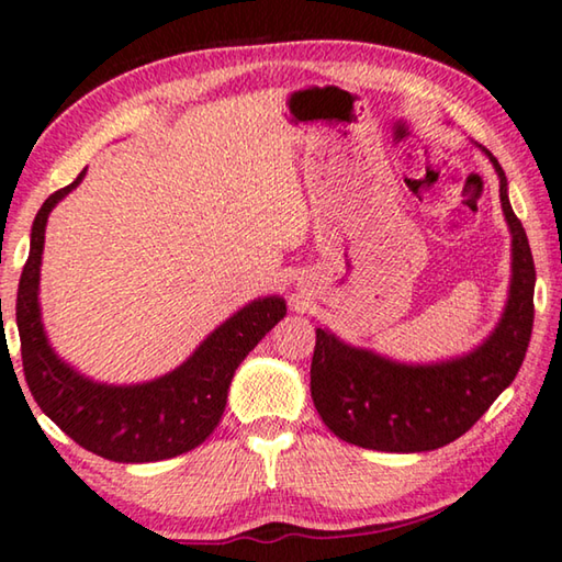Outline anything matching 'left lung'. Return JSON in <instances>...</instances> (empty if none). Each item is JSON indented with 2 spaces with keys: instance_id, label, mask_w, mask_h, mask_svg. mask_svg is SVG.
Here are the masks:
<instances>
[{
  "instance_id": "8db88e82",
  "label": "left lung",
  "mask_w": 562,
  "mask_h": 562,
  "mask_svg": "<svg viewBox=\"0 0 562 562\" xmlns=\"http://www.w3.org/2000/svg\"><path fill=\"white\" fill-rule=\"evenodd\" d=\"M477 147L501 180L503 215L513 237L503 315L477 347L440 362H397L317 327L310 393L323 423L345 442L385 452L438 450L465 435L518 375L536 315V265L507 200L503 167L493 153Z\"/></svg>"
}]
</instances>
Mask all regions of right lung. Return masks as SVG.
<instances>
[{
	"label": "right lung",
	"instance_id": "right-lung-1",
	"mask_svg": "<svg viewBox=\"0 0 562 562\" xmlns=\"http://www.w3.org/2000/svg\"><path fill=\"white\" fill-rule=\"evenodd\" d=\"M49 194L32 222L30 257L16 292L22 368L42 413L94 456L114 462H155L198 448L215 430L229 382L255 345L288 315L280 295L257 297L204 337L198 350L162 378L106 385L82 375L49 345L40 307V270L49 212L85 180Z\"/></svg>",
	"mask_w": 562,
	"mask_h": 562
}]
</instances>
